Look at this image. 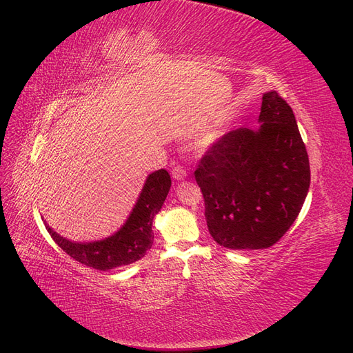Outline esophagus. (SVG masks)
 Segmentation results:
<instances>
[{
  "instance_id": "obj_1",
  "label": "esophagus",
  "mask_w": 353,
  "mask_h": 353,
  "mask_svg": "<svg viewBox=\"0 0 353 353\" xmlns=\"http://www.w3.org/2000/svg\"><path fill=\"white\" fill-rule=\"evenodd\" d=\"M172 178L176 181H182L186 178V171L182 167H174L172 168Z\"/></svg>"
}]
</instances>
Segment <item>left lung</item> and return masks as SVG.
I'll use <instances>...</instances> for the list:
<instances>
[{
	"label": "left lung",
	"instance_id": "1",
	"mask_svg": "<svg viewBox=\"0 0 353 353\" xmlns=\"http://www.w3.org/2000/svg\"><path fill=\"white\" fill-rule=\"evenodd\" d=\"M258 130L225 134L201 158L195 179L212 238L230 250H263L298 218L310 170L292 108L276 92L262 97Z\"/></svg>",
	"mask_w": 353,
	"mask_h": 353
}]
</instances>
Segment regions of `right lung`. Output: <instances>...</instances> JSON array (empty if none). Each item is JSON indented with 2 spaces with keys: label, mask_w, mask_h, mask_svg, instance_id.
I'll return each mask as SVG.
<instances>
[{
  "label": "right lung",
  "mask_w": 353,
  "mask_h": 353,
  "mask_svg": "<svg viewBox=\"0 0 353 353\" xmlns=\"http://www.w3.org/2000/svg\"><path fill=\"white\" fill-rule=\"evenodd\" d=\"M170 188L168 171L158 170L150 174L127 222L118 232L102 241L72 242L54 232L47 223L46 228L61 250L82 265L98 271L125 266L139 261L151 250L154 242L152 221L161 211Z\"/></svg>",
  "instance_id": "obj_1"
}]
</instances>
